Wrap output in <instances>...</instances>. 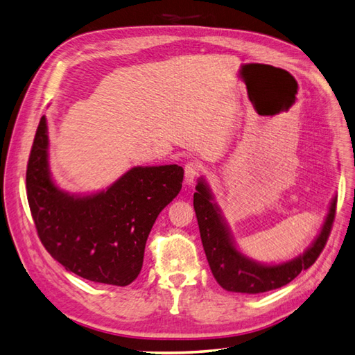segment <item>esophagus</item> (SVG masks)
Masks as SVG:
<instances>
[{"label": "esophagus", "instance_id": "obj_1", "mask_svg": "<svg viewBox=\"0 0 355 355\" xmlns=\"http://www.w3.org/2000/svg\"><path fill=\"white\" fill-rule=\"evenodd\" d=\"M201 172V163L196 162V160H189L184 164V181L186 184H192L195 178L200 175Z\"/></svg>", "mask_w": 355, "mask_h": 355}]
</instances>
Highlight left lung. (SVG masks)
Wrapping results in <instances>:
<instances>
[{
  "label": "left lung",
  "instance_id": "8db88e82",
  "mask_svg": "<svg viewBox=\"0 0 355 355\" xmlns=\"http://www.w3.org/2000/svg\"><path fill=\"white\" fill-rule=\"evenodd\" d=\"M193 193V209L200 225L201 241L205 257L220 287L228 292L261 293L278 289L309 269L325 248L328 236L336 216L337 198L331 201L328 215L316 241L310 248L291 261L282 265H261L246 257L236 248L232 233L222 219L219 209L213 202L209 186L202 180L198 181Z\"/></svg>",
  "mask_w": 355,
  "mask_h": 355
}]
</instances>
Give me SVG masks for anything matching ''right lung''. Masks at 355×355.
Segmentation results:
<instances>
[{"mask_svg":"<svg viewBox=\"0 0 355 355\" xmlns=\"http://www.w3.org/2000/svg\"><path fill=\"white\" fill-rule=\"evenodd\" d=\"M178 164L137 166L87 196L54 184L48 164V127L40 118L27 164V198L37 236L66 270L94 283L127 286L144 263L159 213L181 191Z\"/></svg>","mask_w":355,"mask_h":355,"instance_id":"1","label":"right lung"}]
</instances>
